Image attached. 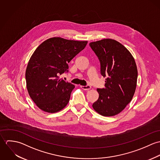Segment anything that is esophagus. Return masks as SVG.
Wrapping results in <instances>:
<instances>
[{
  "label": "esophagus",
  "mask_w": 160,
  "mask_h": 160,
  "mask_svg": "<svg viewBox=\"0 0 160 160\" xmlns=\"http://www.w3.org/2000/svg\"><path fill=\"white\" fill-rule=\"evenodd\" d=\"M81 88L83 90H85V91H89L91 89V86H89V85H88V86H81Z\"/></svg>",
  "instance_id": "obj_1"
}]
</instances>
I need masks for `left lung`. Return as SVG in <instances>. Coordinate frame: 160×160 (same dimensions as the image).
Instances as JSON below:
<instances>
[{"label": "left lung", "mask_w": 160, "mask_h": 160, "mask_svg": "<svg viewBox=\"0 0 160 160\" xmlns=\"http://www.w3.org/2000/svg\"><path fill=\"white\" fill-rule=\"evenodd\" d=\"M89 45L98 57L105 88L97 89L98 100L93 110L103 116L121 113L132 99L137 86V65L131 52L119 42L104 39Z\"/></svg>", "instance_id": "1"}]
</instances>
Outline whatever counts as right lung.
Instances as JSON below:
<instances>
[{"mask_svg": "<svg viewBox=\"0 0 160 160\" xmlns=\"http://www.w3.org/2000/svg\"><path fill=\"white\" fill-rule=\"evenodd\" d=\"M88 44L54 37L38 47L31 55L25 77L28 93L41 110L54 113L68 103L75 86L60 79L68 69L69 62Z\"/></svg>", "mask_w": 160, "mask_h": 160, "instance_id": "1", "label": "right lung"}]
</instances>
